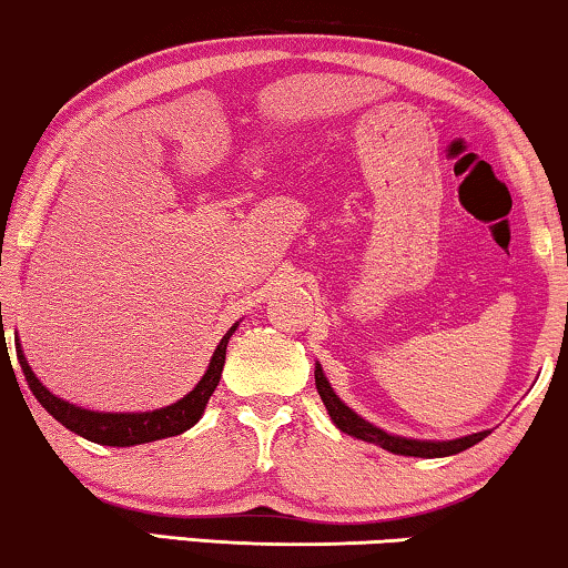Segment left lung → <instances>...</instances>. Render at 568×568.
<instances>
[{"mask_svg": "<svg viewBox=\"0 0 568 568\" xmlns=\"http://www.w3.org/2000/svg\"><path fill=\"white\" fill-rule=\"evenodd\" d=\"M315 387H317V393H321L323 406L328 408L333 424H336L341 432L348 434V437H356V439L372 442V445H379V447L387 449V453H393V455H408V457H447V455H457V453H463V449L478 445L480 439L491 434V432H478V434H468V437L447 439V442L395 437V434H387V432H383V429H377V426L369 424L367 418H362L359 414H354V410L348 408L346 403L341 400L336 393H333L328 377L323 375L321 364H315Z\"/></svg>", "mask_w": 568, "mask_h": 568, "instance_id": "obj_1", "label": "left lung"}]
</instances>
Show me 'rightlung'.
<instances>
[{
    "label": "right lung",
    "mask_w": 568,
    "mask_h": 568,
    "mask_svg": "<svg viewBox=\"0 0 568 568\" xmlns=\"http://www.w3.org/2000/svg\"><path fill=\"white\" fill-rule=\"evenodd\" d=\"M235 331H237V323L224 333L220 346L214 348L209 369L204 372V377L199 379L196 387H193L189 395H183L181 400L170 403L165 408L144 410V414H100V410H88L82 406H74V403L69 400L57 398L51 390H45L41 379L36 377V372L30 369L26 354H22L20 348V341L14 344V348H18L22 375H26L30 390H33L38 403H41V406L49 410L61 426H67L69 432L80 434L84 439L95 442V445L131 447V445H144V442L175 437V434H183L185 429H191V426L199 422L209 398H212L216 385H220L224 354H227L230 336Z\"/></svg>",
    "instance_id": "1"
}]
</instances>
